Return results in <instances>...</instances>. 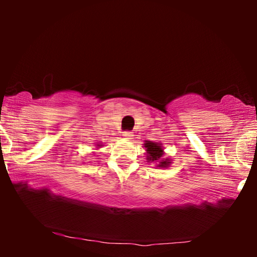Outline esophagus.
I'll return each instance as SVG.
<instances>
[{"label": "esophagus", "mask_w": 257, "mask_h": 257, "mask_svg": "<svg viewBox=\"0 0 257 257\" xmlns=\"http://www.w3.org/2000/svg\"><path fill=\"white\" fill-rule=\"evenodd\" d=\"M122 137H124L125 139H132L133 133L131 131H125V132H122Z\"/></svg>", "instance_id": "1"}]
</instances>
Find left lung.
Returning a JSON list of instances; mask_svg holds the SVG:
<instances>
[{
    "label": "left lung",
    "instance_id": "left-lung-1",
    "mask_svg": "<svg viewBox=\"0 0 257 257\" xmlns=\"http://www.w3.org/2000/svg\"><path fill=\"white\" fill-rule=\"evenodd\" d=\"M144 147L146 149V159L149 163H157V167L167 168L171 166L172 160L170 158L164 157V149L161 144L146 140L144 143Z\"/></svg>",
    "mask_w": 257,
    "mask_h": 257
}]
</instances>
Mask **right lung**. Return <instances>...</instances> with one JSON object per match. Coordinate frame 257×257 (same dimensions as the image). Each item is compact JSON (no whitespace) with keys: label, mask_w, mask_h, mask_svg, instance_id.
<instances>
[{"label":"right lung","mask_w":257,"mask_h":257,"mask_svg":"<svg viewBox=\"0 0 257 257\" xmlns=\"http://www.w3.org/2000/svg\"><path fill=\"white\" fill-rule=\"evenodd\" d=\"M100 146H103V145H101V144H97V147H100Z\"/></svg>","instance_id":"obj_1"}]
</instances>
